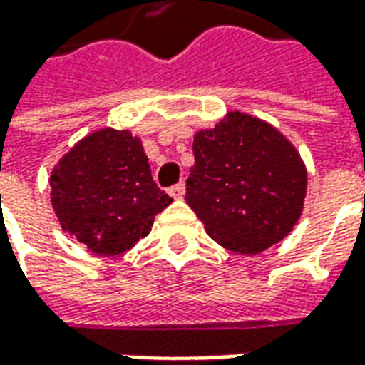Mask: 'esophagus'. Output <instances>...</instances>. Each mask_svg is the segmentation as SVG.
<instances>
[{
  "label": "esophagus",
  "mask_w": 365,
  "mask_h": 365,
  "mask_svg": "<svg viewBox=\"0 0 365 365\" xmlns=\"http://www.w3.org/2000/svg\"><path fill=\"white\" fill-rule=\"evenodd\" d=\"M168 193H170L174 199H182L183 195H185V183L183 182L175 183L174 187H170V190H168Z\"/></svg>",
  "instance_id": "34e87169"
}]
</instances>
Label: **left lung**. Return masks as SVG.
Wrapping results in <instances>:
<instances>
[{"mask_svg": "<svg viewBox=\"0 0 365 365\" xmlns=\"http://www.w3.org/2000/svg\"><path fill=\"white\" fill-rule=\"evenodd\" d=\"M185 201L217 245L260 254L297 225L307 195L299 150L268 120L229 111L193 136Z\"/></svg>", "mask_w": 365, "mask_h": 365, "instance_id": "8db88e82", "label": "left lung"}]
</instances>
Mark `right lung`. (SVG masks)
<instances>
[{"label":"right lung","mask_w":365,"mask_h":365,"mask_svg":"<svg viewBox=\"0 0 365 365\" xmlns=\"http://www.w3.org/2000/svg\"><path fill=\"white\" fill-rule=\"evenodd\" d=\"M51 203L64 232L97 256L130 250L172 197L158 190L143 140L128 128H97L54 164Z\"/></svg>","instance_id":"add662e5"}]
</instances>
